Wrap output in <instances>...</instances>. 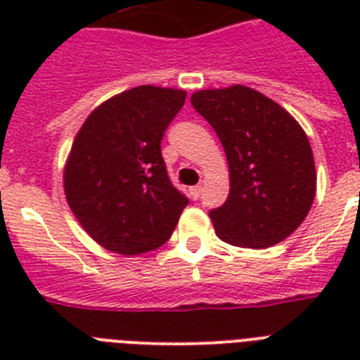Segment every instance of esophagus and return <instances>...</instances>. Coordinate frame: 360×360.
Wrapping results in <instances>:
<instances>
[{
  "label": "esophagus",
  "mask_w": 360,
  "mask_h": 360,
  "mask_svg": "<svg viewBox=\"0 0 360 360\" xmlns=\"http://www.w3.org/2000/svg\"><path fill=\"white\" fill-rule=\"evenodd\" d=\"M200 196H202V186H200V185L191 186V198H192V200H198Z\"/></svg>",
  "instance_id": "34e87169"
}]
</instances>
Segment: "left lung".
Returning a JSON list of instances; mask_svg holds the SVG:
<instances>
[{
    "label": "left lung",
    "instance_id": "1",
    "mask_svg": "<svg viewBox=\"0 0 360 360\" xmlns=\"http://www.w3.org/2000/svg\"><path fill=\"white\" fill-rule=\"evenodd\" d=\"M191 103L220 138L230 168L228 200L209 213L217 236L248 248L290 237L316 196L312 147L301 124L245 86L202 89Z\"/></svg>",
    "mask_w": 360,
    "mask_h": 360
}]
</instances>
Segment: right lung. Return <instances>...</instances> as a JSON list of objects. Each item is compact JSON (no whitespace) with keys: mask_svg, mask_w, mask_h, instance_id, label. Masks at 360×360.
I'll list each match as a JSON object with an SVG mask.
<instances>
[{"mask_svg":"<svg viewBox=\"0 0 360 360\" xmlns=\"http://www.w3.org/2000/svg\"><path fill=\"white\" fill-rule=\"evenodd\" d=\"M185 98L183 89L132 87L97 106L78 130L65 164V196L106 250L138 256L162 246L188 205L160 153Z\"/></svg>","mask_w":360,"mask_h":360,"instance_id":"right-lung-1","label":"right lung"}]
</instances>
